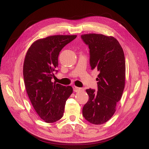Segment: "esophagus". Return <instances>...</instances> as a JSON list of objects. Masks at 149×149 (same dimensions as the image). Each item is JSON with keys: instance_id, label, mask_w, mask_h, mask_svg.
<instances>
[{"instance_id": "obj_1", "label": "esophagus", "mask_w": 149, "mask_h": 149, "mask_svg": "<svg viewBox=\"0 0 149 149\" xmlns=\"http://www.w3.org/2000/svg\"><path fill=\"white\" fill-rule=\"evenodd\" d=\"M84 88H79L77 87H74V91L75 92H80V91H83Z\"/></svg>"}]
</instances>
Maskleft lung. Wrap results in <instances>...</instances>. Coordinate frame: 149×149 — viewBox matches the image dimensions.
Masks as SVG:
<instances>
[{"label":"left lung","mask_w":149,"mask_h":149,"mask_svg":"<svg viewBox=\"0 0 149 149\" xmlns=\"http://www.w3.org/2000/svg\"><path fill=\"white\" fill-rule=\"evenodd\" d=\"M88 46L91 69L99 72L98 90L87 89L88 102L82 109L85 119L93 124L108 121L116 111L125 85L126 64L124 51L113 36L100 34L81 36Z\"/></svg>","instance_id":"8db88e82"}]
</instances>
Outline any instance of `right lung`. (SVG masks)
<instances>
[{"instance_id": "right-lung-1", "label": "right lung", "mask_w": 149, "mask_h": 149, "mask_svg": "<svg viewBox=\"0 0 149 149\" xmlns=\"http://www.w3.org/2000/svg\"><path fill=\"white\" fill-rule=\"evenodd\" d=\"M76 35H55L36 41L28 49L23 64V79L33 108L46 123L59 120L67 100L73 92L71 86L53 83L58 70V56Z\"/></svg>"}]
</instances>
